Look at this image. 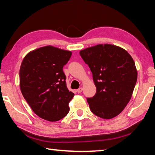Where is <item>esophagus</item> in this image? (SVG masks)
I'll return each instance as SVG.
<instances>
[{
    "label": "esophagus",
    "instance_id": "obj_1",
    "mask_svg": "<svg viewBox=\"0 0 155 155\" xmlns=\"http://www.w3.org/2000/svg\"><path fill=\"white\" fill-rule=\"evenodd\" d=\"M83 90V87H80L79 89H78V90H77V92H78V93H81V92H82Z\"/></svg>",
    "mask_w": 155,
    "mask_h": 155
}]
</instances>
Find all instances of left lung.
Returning a JSON list of instances; mask_svg holds the SVG:
<instances>
[{"instance_id":"obj_1","label":"left lung","mask_w":155,"mask_h":155,"mask_svg":"<svg viewBox=\"0 0 155 155\" xmlns=\"http://www.w3.org/2000/svg\"><path fill=\"white\" fill-rule=\"evenodd\" d=\"M92 73L96 93L87 99L91 112L103 119L121 113L130 101L137 71L130 54L112 44H98L80 51Z\"/></svg>"}]
</instances>
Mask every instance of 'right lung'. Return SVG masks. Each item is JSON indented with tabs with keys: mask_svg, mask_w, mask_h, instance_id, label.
Masks as SVG:
<instances>
[{
	"mask_svg": "<svg viewBox=\"0 0 155 155\" xmlns=\"http://www.w3.org/2000/svg\"><path fill=\"white\" fill-rule=\"evenodd\" d=\"M71 55V51L46 46L28 52L21 64V92L41 118L58 121L69 112L74 94L67 87L63 67Z\"/></svg>",
	"mask_w": 155,
	"mask_h": 155,
	"instance_id": "1",
	"label": "right lung"
}]
</instances>
